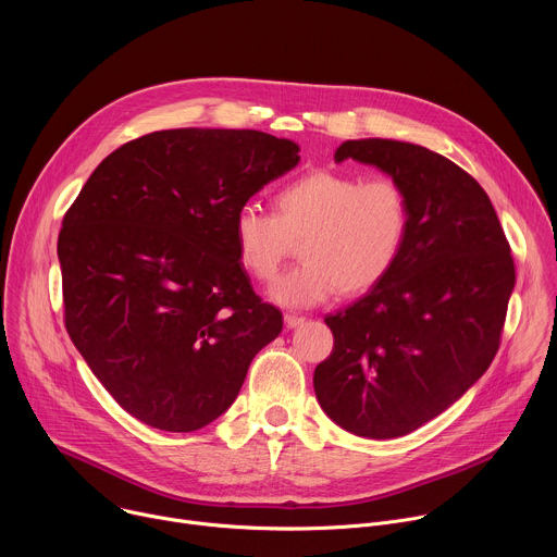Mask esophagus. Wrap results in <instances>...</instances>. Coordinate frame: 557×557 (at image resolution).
Returning <instances> with one entry per match:
<instances>
[{
	"label": "esophagus",
	"instance_id": "1",
	"mask_svg": "<svg viewBox=\"0 0 557 557\" xmlns=\"http://www.w3.org/2000/svg\"><path fill=\"white\" fill-rule=\"evenodd\" d=\"M306 320L301 314H293V312H286L284 314V324H286V329H297V326H301Z\"/></svg>",
	"mask_w": 557,
	"mask_h": 557
}]
</instances>
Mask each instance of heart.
<instances>
[{
    "label": "heart",
    "mask_w": 557,
    "mask_h": 557,
    "mask_svg": "<svg viewBox=\"0 0 557 557\" xmlns=\"http://www.w3.org/2000/svg\"><path fill=\"white\" fill-rule=\"evenodd\" d=\"M410 231V205L392 176L314 170L275 196V213L243 205L233 215V249L240 267L271 284L301 240L304 262L273 286L282 306L308 308L366 293L399 262Z\"/></svg>",
    "instance_id": "heart-1"
}]
</instances>
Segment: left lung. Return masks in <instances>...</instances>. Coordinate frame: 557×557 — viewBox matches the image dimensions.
<instances>
[{
	"mask_svg": "<svg viewBox=\"0 0 557 557\" xmlns=\"http://www.w3.org/2000/svg\"><path fill=\"white\" fill-rule=\"evenodd\" d=\"M346 158L399 181L410 231L387 277L326 317L335 346L312 383L339 428L396 438L445 412L485 374L516 269L490 196L449 158L389 138L346 140L335 161Z\"/></svg>",
	"mask_w": 557,
	"mask_h": 557,
	"instance_id": "1",
	"label": "left lung"
}]
</instances>
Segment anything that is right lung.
<instances>
[{"label":"right lung","instance_id":"right-lung-1","mask_svg":"<svg viewBox=\"0 0 557 557\" xmlns=\"http://www.w3.org/2000/svg\"><path fill=\"white\" fill-rule=\"evenodd\" d=\"M297 153L258 129L151 132L112 151L63 215L67 335L145 425L215 421L282 333V312L237 262L233 215Z\"/></svg>","mask_w":557,"mask_h":557}]
</instances>
